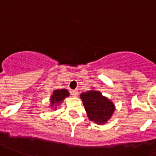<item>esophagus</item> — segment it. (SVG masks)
Returning <instances> with one entry per match:
<instances>
[{
  "instance_id": "esophagus-1",
  "label": "esophagus",
  "mask_w": 156,
  "mask_h": 156,
  "mask_svg": "<svg viewBox=\"0 0 156 156\" xmlns=\"http://www.w3.org/2000/svg\"><path fill=\"white\" fill-rule=\"evenodd\" d=\"M70 93H71V95H73V96H74V97L78 95V90H72L70 91Z\"/></svg>"
}]
</instances>
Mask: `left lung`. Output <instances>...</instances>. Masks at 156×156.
I'll return each mask as SVG.
<instances>
[{
	"instance_id": "obj_1",
	"label": "left lung",
	"mask_w": 156,
	"mask_h": 156,
	"mask_svg": "<svg viewBox=\"0 0 156 156\" xmlns=\"http://www.w3.org/2000/svg\"><path fill=\"white\" fill-rule=\"evenodd\" d=\"M83 105L90 121L104 124L113 113L115 106L108 98L97 90H88L80 95Z\"/></svg>"
}]
</instances>
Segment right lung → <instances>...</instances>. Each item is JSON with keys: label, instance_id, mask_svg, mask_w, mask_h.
<instances>
[{"label": "right lung", "instance_id": "1", "mask_svg": "<svg viewBox=\"0 0 156 156\" xmlns=\"http://www.w3.org/2000/svg\"><path fill=\"white\" fill-rule=\"evenodd\" d=\"M68 95V90H65V89L54 90L53 94L51 96V101H50L52 106H56L57 104L59 105V103H61Z\"/></svg>", "mask_w": 156, "mask_h": 156}]
</instances>
